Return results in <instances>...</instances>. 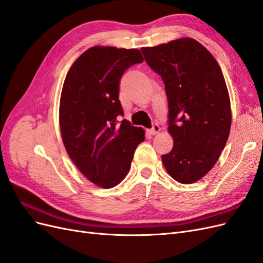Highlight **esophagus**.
Instances as JSON below:
<instances>
[{"label": "esophagus", "instance_id": "1", "mask_svg": "<svg viewBox=\"0 0 263 263\" xmlns=\"http://www.w3.org/2000/svg\"><path fill=\"white\" fill-rule=\"evenodd\" d=\"M159 132H160V126H159L157 123H155V124L153 125V128L148 130V133H149L150 135H156V134H158Z\"/></svg>", "mask_w": 263, "mask_h": 263}]
</instances>
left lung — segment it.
<instances>
[{
	"label": "left lung",
	"instance_id": "left-lung-1",
	"mask_svg": "<svg viewBox=\"0 0 263 263\" xmlns=\"http://www.w3.org/2000/svg\"><path fill=\"white\" fill-rule=\"evenodd\" d=\"M161 77L168 98L173 148L162 155L170 176L183 184L203 178L227 142L232 113L224 76L211 52L192 38L140 49Z\"/></svg>",
	"mask_w": 263,
	"mask_h": 263
}]
</instances>
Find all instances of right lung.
<instances>
[{
	"label": "right lung",
	"mask_w": 263,
	"mask_h": 263,
	"mask_svg": "<svg viewBox=\"0 0 263 263\" xmlns=\"http://www.w3.org/2000/svg\"><path fill=\"white\" fill-rule=\"evenodd\" d=\"M144 58L138 49L95 46L70 68L60 99L63 144L77 168L101 187L117 185L128 173L145 132L124 116L119 82L125 71Z\"/></svg>",
	"instance_id": "add662e5"
}]
</instances>
